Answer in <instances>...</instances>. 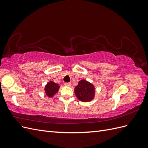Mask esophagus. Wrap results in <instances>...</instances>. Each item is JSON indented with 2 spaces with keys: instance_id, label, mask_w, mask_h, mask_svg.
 Here are the masks:
<instances>
[{
  "instance_id": "1",
  "label": "esophagus",
  "mask_w": 148,
  "mask_h": 148,
  "mask_svg": "<svg viewBox=\"0 0 148 148\" xmlns=\"http://www.w3.org/2000/svg\"><path fill=\"white\" fill-rule=\"evenodd\" d=\"M65 85L66 86H71V84L70 83H65Z\"/></svg>"
}]
</instances>
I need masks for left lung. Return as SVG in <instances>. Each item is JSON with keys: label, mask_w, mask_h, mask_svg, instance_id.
Here are the masks:
<instances>
[{"label": "left lung", "mask_w": 148, "mask_h": 148, "mask_svg": "<svg viewBox=\"0 0 148 148\" xmlns=\"http://www.w3.org/2000/svg\"><path fill=\"white\" fill-rule=\"evenodd\" d=\"M75 93L78 99L82 102H89L95 97V88L94 85L86 80L79 81L75 88Z\"/></svg>", "instance_id": "left-lung-1"}]
</instances>
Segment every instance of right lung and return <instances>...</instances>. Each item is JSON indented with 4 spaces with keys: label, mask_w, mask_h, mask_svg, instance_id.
Returning <instances> with one entry per match:
<instances>
[{
    "label": "right lung",
    "mask_w": 148,
    "mask_h": 148,
    "mask_svg": "<svg viewBox=\"0 0 148 148\" xmlns=\"http://www.w3.org/2000/svg\"><path fill=\"white\" fill-rule=\"evenodd\" d=\"M60 86L52 81L49 82L45 86L44 91L49 97H52L59 91Z\"/></svg>",
    "instance_id": "obj_1"
}]
</instances>
